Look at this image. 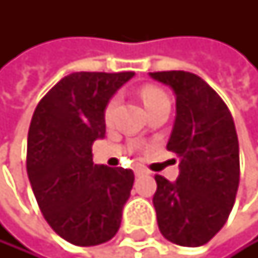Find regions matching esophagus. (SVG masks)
I'll return each instance as SVG.
<instances>
[{"label":"esophagus","mask_w":258,"mask_h":258,"mask_svg":"<svg viewBox=\"0 0 258 258\" xmlns=\"http://www.w3.org/2000/svg\"><path fill=\"white\" fill-rule=\"evenodd\" d=\"M135 175L136 176H144V175H148V170H147V168H144V167H141V165H138L135 168Z\"/></svg>","instance_id":"1"}]
</instances>
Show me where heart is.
I'll list each match as a JSON object with an SVG mask.
<instances>
[{"mask_svg": "<svg viewBox=\"0 0 258 258\" xmlns=\"http://www.w3.org/2000/svg\"><path fill=\"white\" fill-rule=\"evenodd\" d=\"M141 97L144 100V105L147 110H152V108L158 106V105H162V103H168V97L164 91H161L159 88L156 86H144L142 91H141ZM117 103V99H111L110 103H108L106 110H105V119L108 120L113 114V110Z\"/></svg>", "mask_w": 258, "mask_h": 258, "instance_id": "heart-1", "label": "heart"}]
</instances>
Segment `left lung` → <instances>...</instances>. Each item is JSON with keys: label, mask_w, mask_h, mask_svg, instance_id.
I'll list each match as a JSON object with an SVG mask.
<instances>
[{"label": "left lung", "mask_w": 258, "mask_h": 258, "mask_svg": "<svg viewBox=\"0 0 258 258\" xmlns=\"http://www.w3.org/2000/svg\"><path fill=\"white\" fill-rule=\"evenodd\" d=\"M176 97L167 150L179 156V175H156L153 197L161 234L175 244H206L229 217L240 181L238 138L221 97L201 77L185 71L150 73Z\"/></svg>", "instance_id": "obj_1"}]
</instances>
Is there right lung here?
I'll return each mask as SVG.
<instances>
[{
	"label": "right lung",
	"instance_id": "add662e5",
	"mask_svg": "<svg viewBox=\"0 0 258 258\" xmlns=\"http://www.w3.org/2000/svg\"><path fill=\"white\" fill-rule=\"evenodd\" d=\"M135 73H73L37 105L27 135V176L49 226L76 246L111 240L130 198L133 170L93 162L110 99Z\"/></svg>",
	"mask_w": 258,
	"mask_h": 258
}]
</instances>
